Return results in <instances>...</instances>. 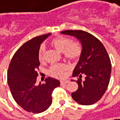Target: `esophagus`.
<instances>
[{
    "mask_svg": "<svg viewBox=\"0 0 120 120\" xmlns=\"http://www.w3.org/2000/svg\"><path fill=\"white\" fill-rule=\"evenodd\" d=\"M68 82V80H62V81H60V83L61 85H64V84H67Z\"/></svg>",
    "mask_w": 120,
    "mask_h": 120,
    "instance_id": "34e87169",
    "label": "esophagus"
}]
</instances>
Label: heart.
Returning <instances> with one entry per match:
<instances>
[{
  "label": "heart",
  "instance_id": "obj_1",
  "mask_svg": "<svg viewBox=\"0 0 120 120\" xmlns=\"http://www.w3.org/2000/svg\"><path fill=\"white\" fill-rule=\"evenodd\" d=\"M51 44L60 52H62L64 56L70 61L77 62L80 59L83 47L81 43L77 41H71L67 37L58 36L51 41ZM38 59L40 62L45 61V47L41 46L38 52ZM67 70V67L64 64H57L50 67L49 69V75L54 77H62Z\"/></svg>",
  "mask_w": 120,
  "mask_h": 120
}]
</instances>
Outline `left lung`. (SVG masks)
<instances>
[{
	"mask_svg": "<svg viewBox=\"0 0 120 120\" xmlns=\"http://www.w3.org/2000/svg\"><path fill=\"white\" fill-rule=\"evenodd\" d=\"M62 34L74 36L83 47V52L73 76L77 77V90L71 94L73 99L83 105L98 102L109 86L111 64L107 52L102 43L89 32L81 30H67ZM82 75L85 79H81Z\"/></svg>",
	"mask_w": 120,
	"mask_h": 120,
	"instance_id": "1",
	"label": "left lung"
}]
</instances>
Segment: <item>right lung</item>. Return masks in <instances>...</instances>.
Wrapping results in <instances>:
<instances>
[{
	"mask_svg": "<svg viewBox=\"0 0 120 120\" xmlns=\"http://www.w3.org/2000/svg\"><path fill=\"white\" fill-rule=\"evenodd\" d=\"M51 34L36 37L21 46L13 55L7 72V81L15 101L25 111L39 113L48 109L52 102L53 90L60 81L52 77L45 83H37L40 65L38 52L41 43Z\"/></svg>",
	"mask_w": 120,
	"mask_h": 120,
	"instance_id": "right-lung-1",
	"label": "right lung"
}]
</instances>
